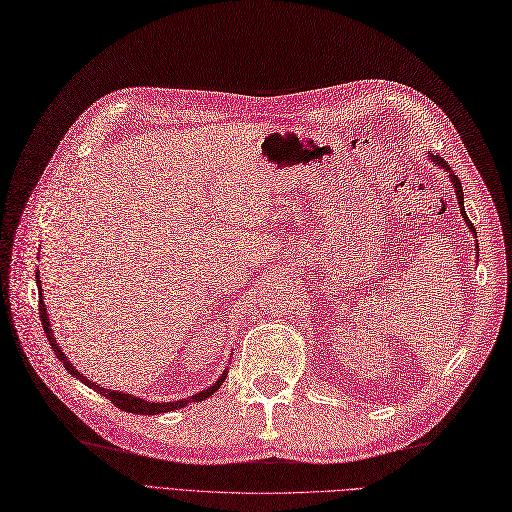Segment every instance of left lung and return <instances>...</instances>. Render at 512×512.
Masks as SVG:
<instances>
[{
	"instance_id": "8db88e82",
	"label": "left lung",
	"mask_w": 512,
	"mask_h": 512,
	"mask_svg": "<svg viewBox=\"0 0 512 512\" xmlns=\"http://www.w3.org/2000/svg\"><path fill=\"white\" fill-rule=\"evenodd\" d=\"M428 161L432 163V165H436L438 169H443V171H447V175H449V180H451V186L455 188V199H457V205H460V214H462V218H464V222H466V226H468V231L472 233V237H477V228L472 226V222L468 220V216H466V211H464V192H462V184H460V180H457V175L453 173V169L447 165V161L445 158H440L438 154H432V152H428ZM474 248H479V243H474ZM474 254H479V250L474 252Z\"/></svg>"
}]
</instances>
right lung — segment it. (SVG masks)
<instances>
[{"mask_svg": "<svg viewBox=\"0 0 512 512\" xmlns=\"http://www.w3.org/2000/svg\"><path fill=\"white\" fill-rule=\"evenodd\" d=\"M35 284H38V292H40V320H42L44 332H46V337H48V343H50L52 351H55L57 358L63 362L67 373L72 375V377H76V379H80L84 385L93 387V390H95L97 394H101V396H105L108 400H112V402L116 404V407L122 409V411H129V413H135V415H158V413H169V411H175V409H184L186 404H190V402H201V400H205V398H209V396H214V394L220 390V385L224 383V379H226V375H228V368H224L222 375L218 377L216 383H211L209 387H205V390H201V392H197V394H192V396H188V398L171 400V402L146 400V398H139V396H133V394H125V392H120V390H110V387H105V385H99V383H95V381H91V379H86V377L80 373V370H78L72 362L67 360V356L63 354L61 345H59L57 339H55V334H52L50 320H48V313H46V305H44V296H42L40 271L35 273Z\"/></svg>", "mask_w": 512, "mask_h": 512, "instance_id": "obj_1", "label": "right lung"}]
</instances>
